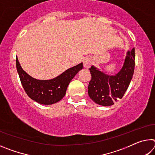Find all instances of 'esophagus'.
<instances>
[{"instance_id":"esophagus-1","label":"esophagus","mask_w":155,"mask_h":155,"mask_svg":"<svg viewBox=\"0 0 155 155\" xmlns=\"http://www.w3.org/2000/svg\"><path fill=\"white\" fill-rule=\"evenodd\" d=\"M91 62H92V61H91V58H90V57H87V58H85L83 60L84 68H90L91 65Z\"/></svg>"}]
</instances>
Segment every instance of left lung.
Segmentation results:
<instances>
[{
  "label": "left lung",
  "instance_id": "1",
  "mask_svg": "<svg viewBox=\"0 0 155 155\" xmlns=\"http://www.w3.org/2000/svg\"><path fill=\"white\" fill-rule=\"evenodd\" d=\"M135 63V48H133L128 52L124 65L116 75H107L91 66V78L88 85L90 98L103 106H111L115 101L122 98L133 78Z\"/></svg>",
  "mask_w": 155,
  "mask_h": 155
}]
</instances>
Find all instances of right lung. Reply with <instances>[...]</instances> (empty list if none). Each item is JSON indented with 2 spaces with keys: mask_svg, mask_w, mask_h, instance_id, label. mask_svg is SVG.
Here are the masks:
<instances>
[{
  "mask_svg": "<svg viewBox=\"0 0 155 155\" xmlns=\"http://www.w3.org/2000/svg\"><path fill=\"white\" fill-rule=\"evenodd\" d=\"M83 68L81 63L53 79L37 80L22 70L16 57L17 71L25 92L29 98L42 104H52L61 101L65 95L68 84Z\"/></svg>",
  "mask_w": 155,
  "mask_h": 155,
  "instance_id": "right-lung-1",
  "label": "right lung"
}]
</instances>
